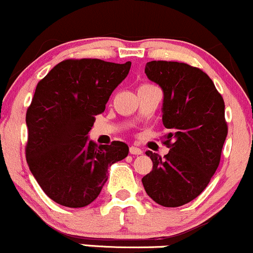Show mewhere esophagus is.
Returning <instances> with one entry per match:
<instances>
[{
  "label": "esophagus",
  "mask_w": 253,
  "mask_h": 253,
  "mask_svg": "<svg viewBox=\"0 0 253 253\" xmlns=\"http://www.w3.org/2000/svg\"><path fill=\"white\" fill-rule=\"evenodd\" d=\"M129 152L131 153V155H141L142 151H141V148L135 147V146H131V147L129 148Z\"/></svg>",
  "instance_id": "34e87169"
}]
</instances>
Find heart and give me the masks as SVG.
Segmentation results:
<instances>
[{"label":"heart","mask_w":253,"mask_h":253,"mask_svg":"<svg viewBox=\"0 0 253 253\" xmlns=\"http://www.w3.org/2000/svg\"><path fill=\"white\" fill-rule=\"evenodd\" d=\"M148 85L150 84H144V85H141V86H148Z\"/></svg>","instance_id":"b5f03b06"}]
</instances>
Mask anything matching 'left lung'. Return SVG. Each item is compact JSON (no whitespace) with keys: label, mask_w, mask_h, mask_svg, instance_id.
<instances>
[{"label":"left lung","mask_w":253,"mask_h":253,"mask_svg":"<svg viewBox=\"0 0 253 253\" xmlns=\"http://www.w3.org/2000/svg\"><path fill=\"white\" fill-rule=\"evenodd\" d=\"M145 73L163 90L169 152L163 158L146 152L153 168L142 184L156 204L179 207L204 191L219 166L228 135L224 100L204 70L186 63L151 61Z\"/></svg>","instance_id":"1"}]
</instances>
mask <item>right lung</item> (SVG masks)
<instances>
[{"instance_id":"obj_1","label":"right lung","mask_w":253,"mask_h":253,"mask_svg":"<svg viewBox=\"0 0 253 253\" xmlns=\"http://www.w3.org/2000/svg\"><path fill=\"white\" fill-rule=\"evenodd\" d=\"M130 67L131 62L66 59L39 82L25 118V155L34 178L57 204L90 205L107 181L109 167L129 153L124 142L97 146L87 134Z\"/></svg>"}]
</instances>
